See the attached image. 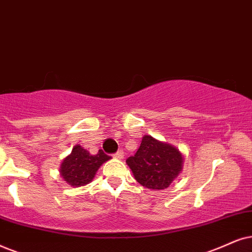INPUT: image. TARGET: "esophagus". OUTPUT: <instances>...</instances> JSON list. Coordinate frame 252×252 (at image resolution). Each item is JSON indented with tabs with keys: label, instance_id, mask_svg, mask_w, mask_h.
Masks as SVG:
<instances>
[{
	"label": "esophagus",
	"instance_id": "esophagus-1",
	"mask_svg": "<svg viewBox=\"0 0 252 252\" xmlns=\"http://www.w3.org/2000/svg\"><path fill=\"white\" fill-rule=\"evenodd\" d=\"M114 157L117 158V159H122L124 157V152L122 151V150H120V151H117L115 155H114Z\"/></svg>",
	"mask_w": 252,
	"mask_h": 252
}]
</instances>
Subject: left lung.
<instances>
[{
	"label": "left lung",
	"mask_w": 252,
	"mask_h": 252,
	"mask_svg": "<svg viewBox=\"0 0 252 252\" xmlns=\"http://www.w3.org/2000/svg\"><path fill=\"white\" fill-rule=\"evenodd\" d=\"M126 164L142 186L165 189L180 173L183 156L174 146L146 135L136 154L126 159Z\"/></svg>",
	"instance_id": "1"
}]
</instances>
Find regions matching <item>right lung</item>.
I'll return each instance as SVG.
<instances>
[{
  "label": "right lung",
  "mask_w": 252,
  "mask_h": 252,
  "mask_svg": "<svg viewBox=\"0 0 252 252\" xmlns=\"http://www.w3.org/2000/svg\"><path fill=\"white\" fill-rule=\"evenodd\" d=\"M109 159L102 150H98L96 155H91L80 145H75L72 154L63 159L60 174L69 186H84L93 180L97 168Z\"/></svg>",
  "instance_id": "add662e5"
}]
</instances>
